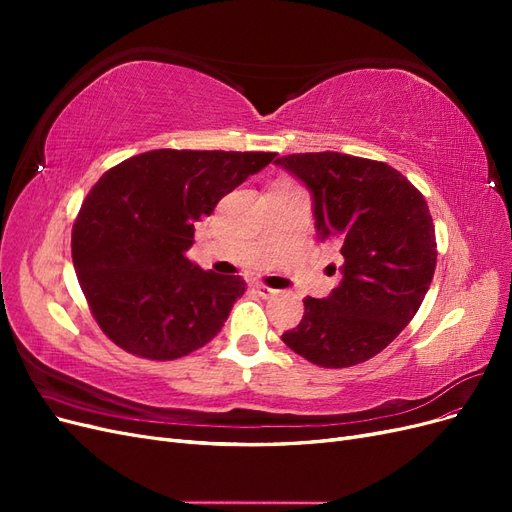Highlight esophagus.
Masks as SVG:
<instances>
[{"label": "esophagus", "instance_id": "1", "mask_svg": "<svg viewBox=\"0 0 512 512\" xmlns=\"http://www.w3.org/2000/svg\"><path fill=\"white\" fill-rule=\"evenodd\" d=\"M256 290H258V294H260L262 299H269V297H273V294H277V290H273V288H269L265 284H256Z\"/></svg>", "mask_w": 512, "mask_h": 512}]
</instances>
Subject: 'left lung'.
Returning a JSON list of instances; mask_svg holds the SVG:
<instances>
[{
	"label": "left lung",
	"mask_w": 512,
	"mask_h": 512,
	"mask_svg": "<svg viewBox=\"0 0 512 512\" xmlns=\"http://www.w3.org/2000/svg\"><path fill=\"white\" fill-rule=\"evenodd\" d=\"M312 194L320 241L342 245V280L305 299L284 344L320 367L376 356L408 327L436 271V232L423 194L393 166L346 153H292L275 160ZM333 273H335V265Z\"/></svg>",
	"instance_id": "obj_1"
}]
</instances>
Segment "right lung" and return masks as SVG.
Wrapping results in <instances>:
<instances>
[{"mask_svg": "<svg viewBox=\"0 0 512 512\" xmlns=\"http://www.w3.org/2000/svg\"><path fill=\"white\" fill-rule=\"evenodd\" d=\"M273 158L156 149L100 177L74 222L72 260L111 342L143 359L173 361L220 333L245 282L200 269L185 252L194 224Z\"/></svg>", "mask_w": 512, "mask_h": 512, "instance_id": "add662e5", "label": "right lung"}]
</instances>
